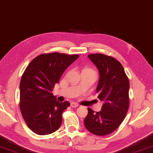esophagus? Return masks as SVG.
Returning a JSON list of instances; mask_svg holds the SVG:
<instances>
[{
	"label": "esophagus",
	"mask_w": 153,
	"mask_h": 153,
	"mask_svg": "<svg viewBox=\"0 0 153 153\" xmlns=\"http://www.w3.org/2000/svg\"><path fill=\"white\" fill-rule=\"evenodd\" d=\"M70 105H71V107H72V108H76V107L78 106L79 104L76 103V102H71Z\"/></svg>",
	"instance_id": "34e87169"
}]
</instances>
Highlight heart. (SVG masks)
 Listing matches in <instances>:
<instances>
[{
  "instance_id": "b5f03b06",
  "label": "heart",
  "mask_w": 153,
  "mask_h": 153,
  "mask_svg": "<svg viewBox=\"0 0 153 153\" xmlns=\"http://www.w3.org/2000/svg\"><path fill=\"white\" fill-rule=\"evenodd\" d=\"M82 71H89V72H94V73L93 69H91V68H84V69H83Z\"/></svg>"
}]
</instances>
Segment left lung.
<instances>
[{
	"label": "left lung",
	"instance_id": "left-lung-1",
	"mask_svg": "<svg viewBox=\"0 0 153 153\" xmlns=\"http://www.w3.org/2000/svg\"><path fill=\"white\" fill-rule=\"evenodd\" d=\"M88 57L99 71L96 92L103 105L100 112L88 108L84 124L94 134L108 135L117 129L126 117L129 107V79L115 58L101 53L90 54Z\"/></svg>",
	"mask_w": 153,
	"mask_h": 153
}]
</instances>
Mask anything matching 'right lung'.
Segmentation results:
<instances>
[{
    "instance_id": "obj_1",
    "label": "right lung",
    "mask_w": 153,
    "mask_h": 153,
    "mask_svg": "<svg viewBox=\"0 0 153 153\" xmlns=\"http://www.w3.org/2000/svg\"><path fill=\"white\" fill-rule=\"evenodd\" d=\"M78 55L43 53L26 68L20 82V109L26 124L33 132L46 135L54 132L62 123V113L68 102H58L53 95L55 84Z\"/></svg>"
}]
</instances>
